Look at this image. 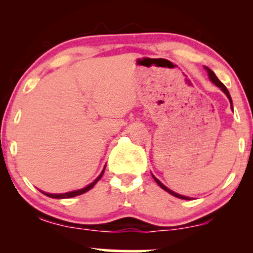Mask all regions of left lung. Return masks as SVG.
Here are the masks:
<instances>
[{"mask_svg": "<svg viewBox=\"0 0 253 253\" xmlns=\"http://www.w3.org/2000/svg\"><path fill=\"white\" fill-rule=\"evenodd\" d=\"M205 70L207 71V75H208V78H210V81L211 83H214L215 84V85L217 86V88H220L222 90L223 92H225V95L226 96H227V98L229 100V103H231V108H232V110H233V103H232V98H231V95H229V92H228V90H227V88H226L225 85H223V84L220 82L219 80H217V77L215 76V74H214L213 71L211 70L210 68H207V66H205ZM152 177H153V179H155V181L157 182V184L159 185V187L162 188V189H164L165 191H168V193L169 194H171V195H173V196H176V197H178V199H182V200H190V197H188V196H183V195H179V194H177V193H175V191H172V190H170L169 188H167L165 187V185L163 184V183H162L161 181H159L158 178H156L155 176L152 175Z\"/></svg>", "mask_w": 253, "mask_h": 253, "instance_id": "left-lung-1", "label": "left lung"}]
</instances>
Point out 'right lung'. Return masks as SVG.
<instances>
[{
  "label": "right lung",
  "mask_w": 253,
  "mask_h": 253,
  "mask_svg": "<svg viewBox=\"0 0 253 253\" xmlns=\"http://www.w3.org/2000/svg\"><path fill=\"white\" fill-rule=\"evenodd\" d=\"M104 169H106V167L103 168V170H102V172L100 173V175H98V177L96 179H95L94 182H91L90 183V184H88L86 185V187H84V188H82V189H78V190H72V191H68V193H63V194H50V193H45V191H42V194H45L46 196H48V197H52V199H70V197H75V196H77V195H82V194H84V193H86V191H89L90 189H91L92 187H94L95 184H96V183L100 181V178L101 177H102V175H103V172H104Z\"/></svg>",
  "instance_id": "add662e5"
}]
</instances>
